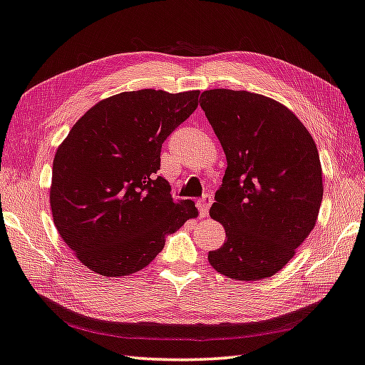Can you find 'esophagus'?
<instances>
[{
  "label": "esophagus",
  "mask_w": 365,
  "mask_h": 365,
  "mask_svg": "<svg viewBox=\"0 0 365 365\" xmlns=\"http://www.w3.org/2000/svg\"><path fill=\"white\" fill-rule=\"evenodd\" d=\"M210 205H212V196L210 195H204L201 199H199L197 209H199V213H201V217L209 215Z\"/></svg>",
  "instance_id": "1"
}]
</instances>
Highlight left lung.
<instances>
[{
  "label": "left lung",
  "mask_w": 365,
  "mask_h": 365,
  "mask_svg": "<svg viewBox=\"0 0 365 365\" xmlns=\"http://www.w3.org/2000/svg\"><path fill=\"white\" fill-rule=\"evenodd\" d=\"M201 98L227 161L210 209L226 242L209 262L232 280L272 277L315 227L323 201L317 144L288 107L267 96L215 88Z\"/></svg>",
  "instance_id": "8db88e82"
}]
</instances>
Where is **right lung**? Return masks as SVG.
<instances>
[{"instance_id": "obj_1", "label": "right lung", "mask_w": 365, "mask_h": 365, "mask_svg": "<svg viewBox=\"0 0 365 365\" xmlns=\"http://www.w3.org/2000/svg\"><path fill=\"white\" fill-rule=\"evenodd\" d=\"M199 91H125L85 113L56 150L53 223L83 266L125 277L152 262L164 235L197 215L156 175L161 147L197 107Z\"/></svg>"}]
</instances>
